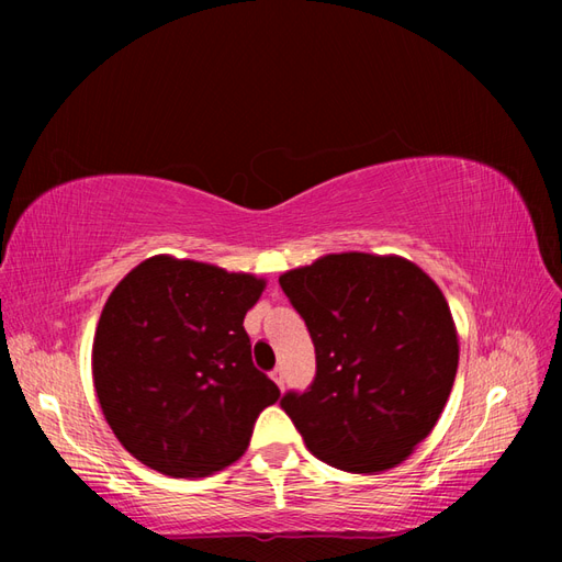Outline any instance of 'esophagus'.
Listing matches in <instances>:
<instances>
[{
  "label": "esophagus",
  "mask_w": 562,
  "mask_h": 562,
  "mask_svg": "<svg viewBox=\"0 0 562 562\" xmlns=\"http://www.w3.org/2000/svg\"><path fill=\"white\" fill-rule=\"evenodd\" d=\"M270 379L274 381V384H278L280 389L284 386V374H282V369L278 367V369H272V372H270Z\"/></svg>",
  "instance_id": "obj_1"
}]
</instances>
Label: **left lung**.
<instances>
[{"label":"left lung","instance_id":"obj_1","mask_svg":"<svg viewBox=\"0 0 562 562\" xmlns=\"http://www.w3.org/2000/svg\"><path fill=\"white\" fill-rule=\"evenodd\" d=\"M316 376L280 405L316 459L350 473L403 463L432 432L459 367L445 294L415 262L350 250L280 274Z\"/></svg>","mask_w":562,"mask_h":562}]
</instances>
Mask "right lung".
<instances>
[{
  "instance_id": "obj_1",
  "label": "right lung",
  "mask_w": 562,
  "mask_h": 562,
  "mask_svg": "<svg viewBox=\"0 0 562 562\" xmlns=\"http://www.w3.org/2000/svg\"><path fill=\"white\" fill-rule=\"evenodd\" d=\"M266 280L173 256L142 260L105 302L93 389L117 441L171 479H205L244 457L280 389L250 360L244 316Z\"/></svg>"
}]
</instances>
